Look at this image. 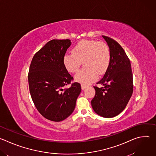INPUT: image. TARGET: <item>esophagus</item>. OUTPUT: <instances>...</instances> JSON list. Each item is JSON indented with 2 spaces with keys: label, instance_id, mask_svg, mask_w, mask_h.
<instances>
[{
  "label": "esophagus",
  "instance_id": "34e87169",
  "mask_svg": "<svg viewBox=\"0 0 156 156\" xmlns=\"http://www.w3.org/2000/svg\"><path fill=\"white\" fill-rule=\"evenodd\" d=\"M81 89H82V90H84V89L86 88V86H84V84H81Z\"/></svg>",
  "mask_w": 156,
  "mask_h": 156
}]
</instances>
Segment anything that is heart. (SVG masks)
Here are the masks:
<instances>
[{"label": "heart", "mask_w": 156, "mask_h": 156, "mask_svg": "<svg viewBox=\"0 0 156 156\" xmlns=\"http://www.w3.org/2000/svg\"><path fill=\"white\" fill-rule=\"evenodd\" d=\"M72 53L65 55L63 64L66 70L73 73L79 70L83 62L84 68L75 76V80L82 84L88 85L93 83L98 75H103L109 66L110 53L104 42L81 41L73 48Z\"/></svg>", "instance_id": "1"}]
</instances>
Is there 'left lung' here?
<instances>
[{
	"label": "left lung",
	"mask_w": 156,
	"mask_h": 156,
	"mask_svg": "<svg viewBox=\"0 0 156 156\" xmlns=\"http://www.w3.org/2000/svg\"><path fill=\"white\" fill-rule=\"evenodd\" d=\"M106 41L110 53L108 67L98 84L91 105L94 112L105 118L118 115L126 107L133 93V74L131 63L120 44L107 36H102Z\"/></svg>",
	"instance_id": "8db88e82"
}]
</instances>
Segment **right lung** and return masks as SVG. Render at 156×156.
<instances>
[{
    "label": "right lung",
    "mask_w": 156,
    "mask_h": 156,
    "mask_svg": "<svg viewBox=\"0 0 156 156\" xmlns=\"http://www.w3.org/2000/svg\"><path fill=\"white\" fill-rule=\"evenodd\" d=\"M70 39H52L34 55L28 73L30 94L39 112L46 119L60 122L69 117L75 108L81 87L63 64V57L70 46Z\"/></svg>",
    "instance_id": "1"
}]
</instances>
